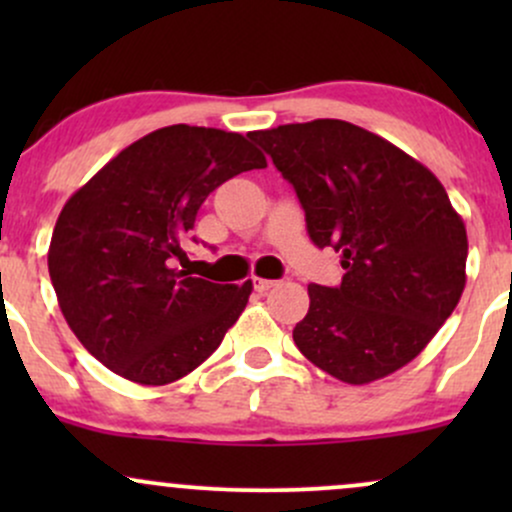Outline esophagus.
<instances>
[{"instance_id": "34e87169", "label": "esophagus", "mask_w": 512, "mask_h": 512, "mask_svg": "<svg viewBox=\"0 0 512 512\" xmlns=\"http://www.w3.org/2000/svg\"><path fill=\"white\" fill-rule=\"evenodd\" d=\"M252 286H255V291L264 293V291L272 289V286H276V281H272V279H260V276H255V279H252Z\"/></svg>"}]
</instances>
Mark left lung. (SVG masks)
Here are the masks:
<instances>
[{"label": "left lung", "instance_id": "obj_1", "mask_svg": "<svg viewBox=\"0 0 512 512\" xmlns=\"http://www.w3.org/2000/svg\"><path fill=\"white\" fill-rule=\"evenodd\" d=\"M248 137L293 185L310 240L342 252V284L308 286V315L293 327L301 354L349 385L414 361L467 281V231L440 180L387 139L344 120Z\"/></svg>", "mask_w": 512, "mask_h": 512}]
</instances>
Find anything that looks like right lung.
Listing matches in <instances>:
<instances>
[{
    "label": "right lung",
    "instance_id": "obj_1",
    "mask_svg": "<svg viewBox=\"0 0 512 512\" xmlns=\"http://www.w3.org/2000/svg\"><path fill=\"white\" fill-rule=\"evenodd\" d=\"M264 166L243 134L170 125L122 149L67 199L48 269L88 354L132 383L168 385L219 349L252 281L214 284L175 260L185 257L204 199Z\"/></svg>",
    "mask_w": 512,
    "mask_h": 512
}]
</instances>
